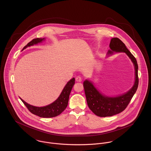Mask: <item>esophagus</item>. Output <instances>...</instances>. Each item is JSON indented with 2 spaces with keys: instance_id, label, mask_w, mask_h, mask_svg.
Returning a JSON list of instances; mask_svg holds the SVG:
<instances>
[{
  "instance_id": "esophagus-1",
  "label": "esophagus",
  "mask_w": 151,
  "mask_h": 151,
  "mask_svg": "<svg viewBox=\"0 0 151 151\" xmlns=\"http://www.w3.org/2000/svg\"><path fill=\"white\" fill-rule=\"evenodd\" d=\"M76 81L77 82H81L82 81V78L80 76H77L76 78Z\"/></svg>"
}]
</instances>
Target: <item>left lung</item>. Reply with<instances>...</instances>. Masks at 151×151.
<instances>
[{"label":"left lung","mask_w":151,"mask_h":151,"mask_svg":"<svg viewBox=\"0 0 151 151\" xmlns=\"http://www.w3.org/2000/svg\"><path fill=\"white\" fill-rule=\"evenodd\" d=\"M109 47L110 49L108 50V56L114 52H124L129 57L134 65L135 81L134 86L127 92L116 96H108L99 91L91 81L85 80L83 86L88 106L95 114L99 117L112 116L123 111L129 104L138 86V64L125 44L118 38H113Z\"/></svg>","instance_id":"8db88e82"}]
</instances>
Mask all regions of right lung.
Wrapping results in <instances>:
<instances>
[{"instance_id":"1","label":"right lung","mask_w":151,"mask_h":151,"mask_svg":"<svg viewBox=\"0 0 151 151\" xmlns=\"http://www.w3.org/2000/svg\"><path fill=\"white\" fill-rule=\"evenodd\" d=\"M45 38H35L32 40L30 42L25 45L22 50L26 49L27 47H29L34 45H36L38 43H41L45 41ZM75 84V78H73L71 79L65 86L63 91H62L60 95L58 98L54 101L53 103L43 107H37L32 105H31L24 101H23L21 98L20 99L25 106L29 110V111L32 114L40 116V117L43 118H50L56 117L60 114H61L67 108L69 96L71 92V91Z\"/></svg>"}]
</instances>
